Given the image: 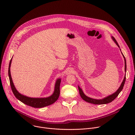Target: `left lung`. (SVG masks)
<instances>
[{
  "label": "left lung",
  "instance_id": "obj_1",
  "mask_svg": "<svg viewBox=\"0 0 135 135\" xmlns=\"http://www.w3.org/2000/svg\"><path fill=\"white\" fill-rule=\"evenodd\" d=\"M112 39L114 41V42L116 43V44L118 45V46L120 48V46L118 43V42H117L116 40L115 39V38L112 37ZM123 56V57L124 59V64H125V71L126 72V70H127V64H126V59H125V57L123 55V54H122ZM126 75L124 76V79L123 80V82H122L120 86L119 87V88L118 89V90L115 92V93L112 94L111 95H109L108 96H107V97L102 99H92V98H91L90 97H87L86 95H85L84 94V93H83L82 90L80 88V87L79 86H78V88H79V93H80V94L81 95V98L84 100H85V102H88V103H91V104H95V105H101V104H108L110 102H112L113 100H114L115 98H116L118 95H119V94L120 93V92L123 89V88L124 86V83H125V81H126Z\"/></svg>",
  "mask_w": 135,
  "mask_h": 135
}]
</instances>
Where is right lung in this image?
I'll return each instance as SVG.
<instances>
[{"label": "right lung", "instance_id": "1", "mask_svg": "<svg viewBox=\"0 0 135 135\" xmlns=\"http://www.w3.org/2000/svg\"><path fill=\"white\" fill-rule=\"evenodd\" d=\"M12 59L10 60L9 64V67H8V76L9 79V82L11 84V87L12 90V92L15 97L20 101H21L23 104L30 106L31 107L34 108H42L49 105H50L54 103H55L57 99H58L59 95H60V85L61 83V79H57L56 81L55 84V88L53 93L47 98H30L27 97L26 95H22L19 93L13 84L12 77L11 75L10 71V67L12 62Z\"/></svg>", "mask_w": 135, "mask_h": 135}]
</instances>
